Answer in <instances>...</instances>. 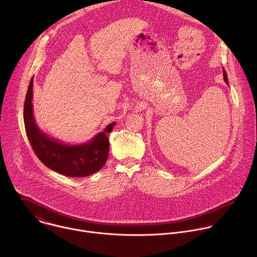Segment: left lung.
Returning <instances> with one entry per match:
<instances>
[{
	"label": "left lung",
	"instance_id": "left-lung-1",
	"mask_svg": "<svg viewBox=\"0 0 257 257\" xmlns=\"http://www.w3.org/2000/svg\"><path fill=\"white\" fill-rule=\"evenodd\" d=\"M223 76H224V80L226 81V83L229 85V82H228V77H227V73L225 71V69L223 70Z\"/></svg>",
	"mask_w": 257,
	"mask_h": 257
}]
</instances>
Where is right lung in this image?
Here are the masks:
<instances>
[{"label": "right lung", "mask_w": 257, "mask_h": 257, "mask_svg": "<svg viewBox=\"0 0 257 257\" xmlns=\"http://www.w3.org/2000/svg\"><path fill=\"white\" fill-rule=\"evenodd\" d=\"M33 77L30 79L24 101V125L26 135L34 154L49 169L68 176L86 177L99 171L106 162L109 150L107 133L115 123L106 126L89 142L68 145L48 137L36 126L32 113Z\"/></svg>", "instance_id": "add662e5"}]
</instances>
